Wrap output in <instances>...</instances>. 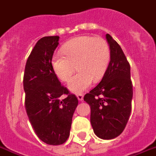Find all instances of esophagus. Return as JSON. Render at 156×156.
<instances>
[{"mask_svg":"<svg viewBox=\"0 0 156 156\" xmlns=\"http://www.w3.org/2000/svg\"><path fill=\"white\" fill-rule=\"evenodd\" d=\"M77 97H78V101H82L83 100V94H78V95H77Z\"/></svg>","mask_w":156,"mask_h":156,"instance_id":"34e87169","label":"esophagus"}]
</instances>
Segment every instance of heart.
Segmentation results:
<instances>
[{
  "label": "heart",
  "instance_id": "b5f03b06",
  "mask_svg": "<svg viewBox=\"0 0 156 156\" xmlns=\"http://www.w3.org/2000/svg\"><path fill=\"white\" fill-rule=\"evenodd\" d=\"M62 53L52 58V68L55 75L63 82L69 81L75 66L79 73L69 83V89L79 94L89 88L93 82L101 79L110 59L109 44L102 37L82 36L64 45Z\"/></svg>",
  "mask_w": 156,
  "mask_h": 156
}]
</instances>
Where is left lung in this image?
<instances>
[{"label": "left lung", "mask_w": 156, "mask_h": 156, "mask_svg": "<svg viewBox=\"0 0 156 156\" xmlns=\"http://www.w3.org/2000/svg\"><path fill=\"white\" fill-rule=\"evenodd\" d=\"M110 61L101 81L83 100L91 107V123L95 134L105 140L119 136L132 110L133 84L130 65L120 46L110 34Z\"/></svg>", "instance_id": "1"}]
</instances>
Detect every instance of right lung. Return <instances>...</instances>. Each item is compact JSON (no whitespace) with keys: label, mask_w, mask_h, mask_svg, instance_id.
<instances>
[{"label":"right lung","mask_w":156,"mask_h":156,"mask_svg":"<svg viewBox=\"0 0 156 156\" xmlns=\"http://www.w3.org/2000/svg\"><path fill=\"white\" fill-rule=\"evenodd\" d=\"M58 36L44 37L28 56L23 75L25 109L35 133L48 145H61L69 136L72 118L78 106L75 95L61 85L52 68ZM66 96L65 99L61 95Z\"/></svg>","instance_id":"1"}]
</instances>
